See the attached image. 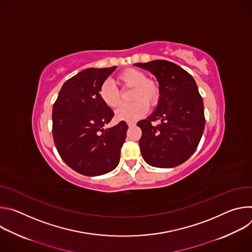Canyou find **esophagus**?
Returning a JSON list of instances; mask_svg holds the SVG:
<instances>
[{
	"label": "esophagus",
	"instance_id": "1",
	"mask_svg": "<svg viewBox=\"0 0 252 252\" xmlns=\"http://www.w3.org/2000/svg\"><path fill=\"white\" fill-rule=\"evenodd\" d=\"M127 126H128L129 127L134 126H135V123H134V122H129V123H127Z\"/></svg>",
	"mask_w": 252,
	"mask_h": 252
}]
</instances>
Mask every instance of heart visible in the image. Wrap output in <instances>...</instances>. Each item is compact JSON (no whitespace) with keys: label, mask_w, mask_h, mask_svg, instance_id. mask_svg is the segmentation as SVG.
<instances>
[{"label":"heart","mask_w":252,"mask_h":252,"mask_svg":"<svg viewBox=\"0 0 252 252\" xmlns=\"http://www.w3.org/2000/svg\"><path fill=\"white\" fill-rule=\"evenodd\" d=\"M118 82L125 88H133L131 103L121 105L116 111V119L122 122H134L148 113L149 105H156L159 97V88L155 81L147 79V75L137 68H126L119 75ZM101 101L114 109L121 102L119 90L111 81H105L98 90Z\"/></svg>","instance_id":"heart-1"}]
</instances>
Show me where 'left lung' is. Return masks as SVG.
Instances as JSON below:
<instances>
[{"label":"left lung","instance_id":"obj_1","mask_svg":"<svg viewBox=\"0 0 252 252\" xmlns=\"http://www.w3.org/2000/svg\"><path fill=\"white\" fill-rule=\"evenodd\" d=\"M158 82L159 97L154 113L137 126L142 134L143 159L155 167L170 168L188 160L195 152L204 130L202 97L193 78L179 65L162 60L137 63ZM159 119L161 124L151 123Z\"/></svg>","mask_w":252,"mask_h":252}]
</instances>
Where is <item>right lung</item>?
Listing matches in <instances>:
<instances>
[{
    "mask_svg": "<svg viewBox=\"0 0 252 252\" xmlns=\"http://www.w3.org/2000/svg\"><path fill=\"white\" fill-rule=\"evenodd\" d=\"M117 66L86 68L67 80L53 106V136L63 160L77 172L96 176L114 170L127 125L104 128L114 112L98 95L101 84Z\"/></svg>",
    "mask_w": 252,
    "mask_h": 252,
    "instance_id": "1",
    "label": "right lung"
}]
</instances>
